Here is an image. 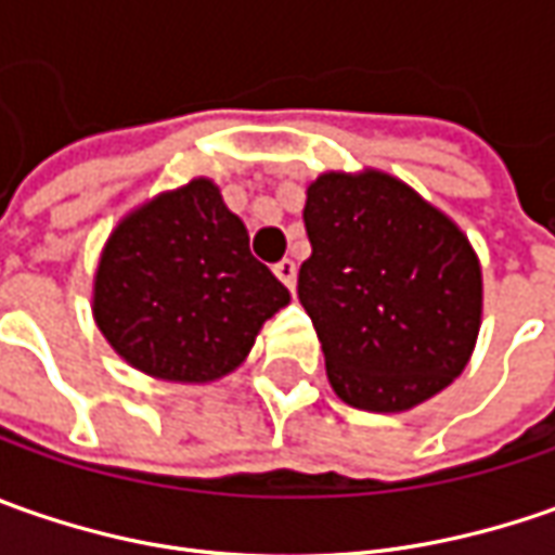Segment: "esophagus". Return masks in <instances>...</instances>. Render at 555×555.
<instances>
[{
    "mask_svg": "<svg viewBox=\"0 0 555 555\" xmlns=\"http://www.w3.org/2000/svg\"><path fill=\"white\" fill-rule=\"evenodd\" d=\"M274 278L293 293V287H296V262H293V259H281V262L274 266Z\"/></svg>",
    "mask_w": 555,
    "mask_h": 555,
    "instance_id": "esophagus-1",
    "label": "esophagus"
}]
</instances>
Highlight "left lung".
<instances>
[{
    "mask_svg": "<svg viewBox=\"0 0 555 555\" xmlns=\"http://www.w3.org/2000/svg\"><path fill=\"white\" fill-rule=\"evenodd\" d=\"M299 302L346 404L408 411L463 373L481 324V268L444 212L386 172L309 184Z\"/></svg>",
    "mask_w": 555,
    "mask_h": 555,
    "instance_id": "obj_1",
    "label": "left lung"
}]
</instances>
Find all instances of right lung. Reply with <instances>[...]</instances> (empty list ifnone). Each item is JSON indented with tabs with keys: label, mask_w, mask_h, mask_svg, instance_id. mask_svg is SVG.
<instances>
[{
	"label": "right lung",
	"mask_w": 555,
	"mask_h": 555,
	"mask_svg": "<svg viewBox=\"0 0 555 555\" xmlns=\"http://www.w3.org/2000/svg\"><path fill=\"white\" fill-rule=\"evenodd\" d=\"M287 302V287L249 253L244 222L206 179L126 216L95 274L107 343L132 367L172 383L234 371Z\"/></svg>",
	"instance_id": "right-lung-1"
}]
</instances>
